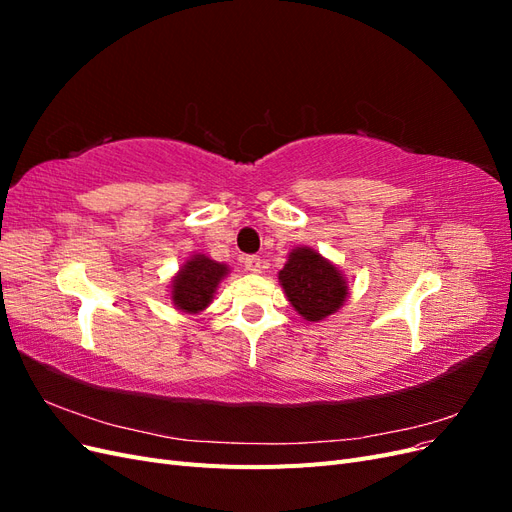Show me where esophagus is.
<instances>
[{"mask_svg":"<svg viewBox=\"0 0 512 512\" xmlns=\"http://www.w3.org/2000/svg\"><path fill=\"white\" fill-rule=\"evenodd\" d=\"M245 269L252 271V273H260L262 271V260L260 256H245Z\"/></svg>","mask_w":512,"mask_h":512,"instance_id":"1","label":"esophagus"}]
</instances>
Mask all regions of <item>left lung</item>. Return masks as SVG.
<instances>
[{
  "label": "left lung",
  "instance_id": "1",
  "mask_svg": "<svg viewBox=\"0 0 512 512\" xmlns=\"http://www.w3.org/2000/svg\"><path fill=\"white\" fill-rule=\"evenodd\" d=\"M280 282L292 307L305 320L314 322L337 312L348 294L342 273L309 247L290 252L286 267L280 271Z\"/></svg>",
  "mask_w": 512,
  "mask_h": 512
}]
</instances>
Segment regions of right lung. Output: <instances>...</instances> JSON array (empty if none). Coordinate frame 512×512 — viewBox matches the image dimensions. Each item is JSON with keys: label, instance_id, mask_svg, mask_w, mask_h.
I'll return each mask as SVG.
<instances>
[{"label": "right lung", "instance_id": "add662e5", "mask_svg": "<svg viewBox=\"0 0 512 512\" xmlns=\"http://www.w3.org/2000/svg\"><path fill=\"white\" fill-rule=\"evenodd\" d=\"M226 265H220L207 256H194L185 262L173 280V301L183 312L196 314L205 309L220 280L226 275Z\"/></svg>", "mask_w": 512, "mask_h": 512}]
</instances>
